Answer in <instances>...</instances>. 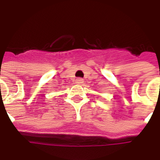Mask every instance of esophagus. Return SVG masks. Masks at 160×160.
Returning <instances> with one entry per match:
<instances>
[{"mask_svg": "<svg viewBox=\"0 0 160 160\" xmlns=\"http://www.w3.org/2000/svg\"><path fill=\"white\" fill-rule=\"evenodd\" d=\"M75 82L76 85H82L83 83H84V80L81 79V78H77V79L75 80Z\"/></svg>", "mask_w": 160, "mask_h": 160, "instance_id": "obj_1", "label": "esophagus"}]
</instances>
